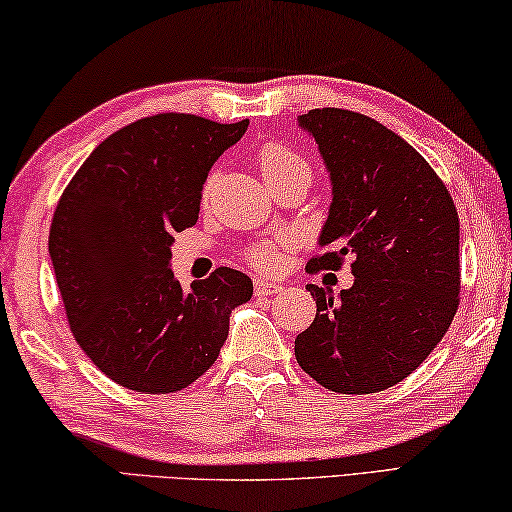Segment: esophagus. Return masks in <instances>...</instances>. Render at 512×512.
<instances>
[{"label": "esophagus", "instance_id": "1", "mask_svg": "<svg viewBox=\"0 0 512 512\" xmlns=\"http://www.w3.org/2000/svg\"><path fill=\"white\" fill-rule=\"evenodd\" d=\"M283 286L281 283H274V281H265V279H256L254 283V292L258 297H272L276 292H281Z\"/></svg>", "mask_w": 512, "mask_h": 512}]
</instances>
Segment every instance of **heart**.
<instances>
[{"instance_id": "obj_1", "label": "heart", "mask_w": 512, "mask_h": 512, "mask_svg": "<svg viewBox=\"0 0 512 512\" xmlns=\"http://www.w3.org/2000/svg\"><path fill=\"white\" fill-rule=\"evenodd\" d=\"M258 165H261L263 177L267 183L281 181L292 174H306L311 177V167L301 158L297 152H292L290 147L283 145V142H267V145L258 152ZM215 188V174H211L204 181V188H201V199L208 201L213 195ZM247 261L256 267H274L276 265V251L272 245H254L247 249Z\"/></svg>"}]
</instances>
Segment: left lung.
<instances>
[{
  "instance_id": "8db88e82",
  "label": "left lung",
  "mask_w": 512,
  "mask_h": 512,
  "mask_svg": "<svg viewBox=\"0 0 512 512\" xmlns=\"http://www.w3.org/2000/svg\"><path fill=\"white\" fill-rule=\"evenodd\" d=\"M299 127L315 138L333 201L308 267L354 258V286H306L317 313L295 340L301 370L342 395L404 381L445 338L458 311V213L433 167L395 131L345 108H313Z\"/></svg>"
}]
</instances>
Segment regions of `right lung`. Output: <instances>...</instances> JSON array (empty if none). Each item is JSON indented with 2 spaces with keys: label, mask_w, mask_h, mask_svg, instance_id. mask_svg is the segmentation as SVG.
<instances>
[{
  "label": "right lung",
  "mask_w": 512,
  "mask_h": 512,
  "mask_svg": "<svg viewBox=\"0 0 512 512\" xmlns=\"http://www.w3.org/2000/svg\"><path fill=\"white\" fill-rule=\"evenodd\" d=\"M247 127L188 113L142 117L92 149L58 199L49 256L67 322L124 388H188L220 356L233 308L254 295L231 267L190 292L170 270L172 236L197 222L208 172Z\"/></svg>",
  "instance_id": "add662e5"
}]
</instances>
